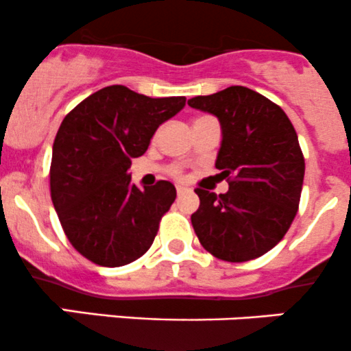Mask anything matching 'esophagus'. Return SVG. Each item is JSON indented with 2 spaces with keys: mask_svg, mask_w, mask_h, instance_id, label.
Returning a JSON list of instances; mask_svg holds the SVG:
<instances>
[{
  "mask_svg": "<svg viewBox=\"0 0 351 351\" xmlns=\"http://www.w3.org/2000/svg\"><path fill=\"white\" fill-rule=\"evenodd\" d=\"M176 191H177V195H179V197H180V195H184V194H186V192H189L191 189H187V187H184V186H177Z\"/></svg>",
  "mask_w": 351,
  "mask_h": 351,
  "instance_id": "1",
  "label": "esophagus"
}]
</instances>
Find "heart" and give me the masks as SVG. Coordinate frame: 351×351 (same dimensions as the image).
I'll list each match as a JSON object with an SVG mask.
<instances>
[{"mask_svg":"<svg viewBox=\"0 0 351 351\" xmlns=\"http://www.w3.org/2000/svg\"><path fill=\"white\" fill-rule=\"evenodd\" d=\"M172 174H174L176 177H179L180 176V169L179 167H174V169H172Z\"/></svg>","mask_w":351,"mask_h":351,"instance_id":"obj_1","label":"heart"}]
</instances>
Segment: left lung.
<instances>
[{
  "mask_svg": "<svg viewBox=\"0 0 351 351\" xmlns=\"http://www.w3.org/2000/svg\"><path fill=\"white\" fill-rule=\"evenodd\" d=\"M217 117L222 130L216 167L229 191L195 189L191 216L202 247L229 263H244L273 250L288 232L300 206L304 157L295 127L280 105L246 86H229L187 100Z\"/></svg>",
  "mask_w": 351,
  "mask_h": 351,
  "instance_id": "left-lung-1",
  "label": "left lung"
}]
</instances>
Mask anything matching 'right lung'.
Masks as SVG:
<instances>
[{"instance_id": "obj_1", "label": "right lung", "mask_w": 351, "mask_h": 351, "mask_svg": "<svg viewBox=\"0 0 351 351\" xmlns=\"http://www.w3.org/2000/svg\"><path fill=\"white\" fill-rule=\"evenodd\" d=\"M184 105L186 97L150 99L112 85L63 119L51 154V201L71 246L88 261L125 266L152 246L176 187L159 180L138 189L127 171Z\"/></svg>"}]
</instances>
